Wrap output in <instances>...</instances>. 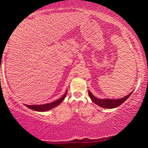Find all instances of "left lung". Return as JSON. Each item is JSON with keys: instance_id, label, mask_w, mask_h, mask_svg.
Listing matches in <instances>:
<instances>
[{"instance_id": "left-lung-1", "label": "left lung", "mask_w": 148, "mask_h": 148, "mask_svg": "<svg viewBox=\"0 0 148 148\" xmlns=\"http://www.w3.org/2000/svg\"><path fill=\"white\" fill-rule=\"evenodd\" d=\"M133 92L132 91L131 92H130L127 96L123 97L121 99H97L93 95H92L91 91H89V95L91 98V101L94 102L95 104L98 105V106L104 108H117L121 105L123 102L126 101V100L131 96L132 92Z\"/></svg>"}]
</instances>
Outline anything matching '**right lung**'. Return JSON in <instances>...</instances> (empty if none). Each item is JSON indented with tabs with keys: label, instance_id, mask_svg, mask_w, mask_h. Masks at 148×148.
<instances>
[{
	"label": "right lung",
	"instance_id": "1",
	"mask_svg": "<svg viewBox=\"0 0 148 148\" xmlns=\"http://www.w3.org/2000/svg\"><path fill=\"white\" fill-rule=\"evenodd\" d=\"M67 94V90L66 92H65L64 95L62 96L61 98H60L59 99L57 100L56 101H53L52 102H49V103L47 104H41V105H27V104H24L25 106H26L27 107H28L29 108L31 109L32 110H34V111H37V112H46V111H48L49 110H51L53 108L56 107L57 106H58L61 102L63 101V100L64 99L65 97Z\"/></svg>",
	"mask_w": 148,
	"mask_h": 148
}]
</instances>
